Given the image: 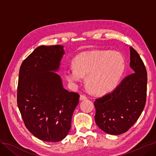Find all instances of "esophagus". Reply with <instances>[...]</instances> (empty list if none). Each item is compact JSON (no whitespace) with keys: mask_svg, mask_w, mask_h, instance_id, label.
<instances>
[{"mask_svg":"<svg viewBox=\"0 0 156 156\" xmlns=\"http://www.w3.org/2000/svg\"><path fill=\"white\" fill-rule=\"evenodd\" d=\"M87 96L85 95V94H81V96H80V100H87Z\"/></svg>","mask_w":156,"mask_h":156,"instance_id":"34e87169","label":"esophagus"}]
</instances>
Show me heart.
Masks as SVG:
<instances>
[{
    "label": "heart",
    "instance_id": "obj_1",
    "mask_svg": "<svg viewBox=\"0 0 156 156\" xmlns=\"http://www.w3.org/2000/svg\"><path fill=\"white\" fill-rule=\"evenodd\" d=\"M74 67L65 70V76L72 83L82 81L87 75L86 83L94 93L103 94L110 92L119 83L125 69L123 56L116 52L92 51L75 56Z\"/></svg>",
    "mask_w": 156,
    "mask_h": 156
}]
</instances>
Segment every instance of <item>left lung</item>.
<instances>
[{"instance_id": "left-lung-1", "label": "left lung", "mask_w": 156, "mask_h": 156, "mask_svg": "<svg viewBox=\"0 0 156 156\" xmlns=\"http://www.w3.org/2000/svg\"><path fill=\"white\" fill-rule=\"evenodd\" d=\"M130 64L133 73L125 77L114 90L96 99L95 121L105 133L118 135L132 127L146 103L147 72L138 54L130 47Z\"/></svg>"}]
</instances>
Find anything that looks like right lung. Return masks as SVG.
Wrapping results in <instances>:
<instances>
[{
  "mask_svg": "<svg viewBox=\"0 0 156 156\" xmlns=\"http://www.w3.org/2000/svg\"><path fill=\"white\" fill-rule=\"evenodd\" d=\"M64 47L41 45L24 60L20 69L17 105L27 128L36 137L56 143L67 136L79 94L64 88L53 72L59 68Z\"/></svg>",
  "mask_w": 156,
  "mask_h": 156,
  "instance_id": "obj_1",
  "label": "right lung"
}]
</instances>
